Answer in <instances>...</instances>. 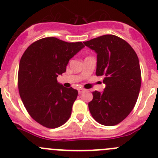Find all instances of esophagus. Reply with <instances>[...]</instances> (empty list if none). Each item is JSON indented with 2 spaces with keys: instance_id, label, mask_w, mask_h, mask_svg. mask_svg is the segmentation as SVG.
I'll list each match as a JSON object with an SVG mask.
<instances>
[{
  "instance_id": "1",
  "label": "esophagus",
  "mask_w": 158,
  "mask_h": 158,
  "mask_svg": "<svg viewBox=\"0 0 158 158\" xmlns=\"http://www.w3.org/2000/svg\"><path fill=\"white\" fill-rule=\"evenodd\" d=\"M84 91H85V89H82V88H79V89H78V92H79V94H81L82 93H83Z\"/></svg>"
}]
</instances>
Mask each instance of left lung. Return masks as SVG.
Listing matches in <instances>:
<instances>
[{"mask_svg": "<svg viewBox=\"0 0 158 158\" xmlns=\"http://www.w3.org/2000/svg\"><path fill=\"white\" fill-rule=\"evenodd\" d=\"M97 54V76H104L103 92H93L88 104L93 118L101 125L115 126L126 118L136 103L141 72L136 53L126 41L104 35L83 42Z\"/></svg>", "mask_w": 158, "mask_h": 158, "instance_id": "1", "label": "left lung"}]
</instances>
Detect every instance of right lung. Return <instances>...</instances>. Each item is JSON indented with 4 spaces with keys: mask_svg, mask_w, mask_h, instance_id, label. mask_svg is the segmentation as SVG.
I'll use <instances>...</instances> for the list:
<instances>
[{
    "mask_svg": "<svg viewBox=\"0 0 158 158\" xmlns=\"http://www.w3.org/2000/svg\"><path fill=\"white\" fill-rule=\"evenodd\" d=\"M84 48L82 42L68 43L47 37L31 44L19 63V91L31 117L54 129L70 118L78 91L57 82L69 60Z\"/></svg>",
    "mask_w": 158,
    "mask_h": 158,
    "instance_id": "1",
    "label": "right lung"
}]
</instances>
